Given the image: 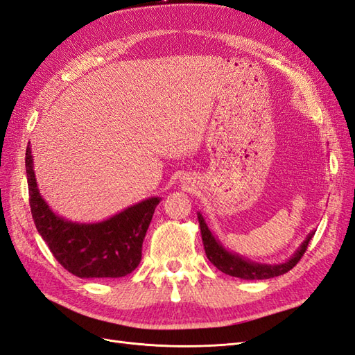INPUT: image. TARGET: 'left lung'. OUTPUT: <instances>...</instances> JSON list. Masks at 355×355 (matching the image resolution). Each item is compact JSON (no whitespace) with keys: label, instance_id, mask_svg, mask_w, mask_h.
I'll list each match as a JSON object with an SVG mask.
<instances>
[{"label":"left lung","instance_id":"1","mask_svg":"<svg viewBox=\"0 0 355 355\" xmlns=\"http://www.w3.org/2000/svg\"><path fill=\"white\" fill-rule=\"evenodd\" d=\"M197 214H198V223L201 230V239L204 244V250H206V254H207V259L216 266L219 271L228 274L231 277L243 278V280H268V278L286 274L300 261V257L304 256L306 250L309 240L313 239L315 234V231L309 232L306 235L305 241L299 245V249L293 253V256L290 257L288 261L283 263H257L225 249L222 243L214 237V234L207 227L202 214L200 211Z\"/></svg>","mask_w":355,"mask_h":355}]
</instances>
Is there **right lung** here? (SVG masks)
Listing matches in <instances>:
<instances>
[{
  "mask_svg": "<svg viewBox=\"0 0 355 355\" xmlns=\"http://www.w3.org/2000/svg\"><path fill=\"white\" fill-rule=\"evenodd\" d=\"M25 166L32 219L67 271L80 278H120L136 270L159 197L136 202L102 222H72L60 218L41 197L29 145Z\"/></svg>",
  "mask_w": 355,
  "mask_h": 355,
  "instance_id": "right-lung-1",
  "label": "right lung"
}]
</instances>
